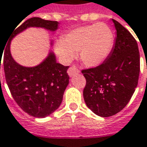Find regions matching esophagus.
<instances>
[{
  "mask_svg": "<svg viewBox=\"0 0 147 147\" xmlns=\"http://www.w3.org/2000/svg\"><path fill=\"white\" fill-rule=\"evenodd\" d=\"M67 73L70 76H73L75 75H77V74L80 73V70L78 68V66L76 65H74L72 66H71L68 71H67Z\"/></svg>",
  "mask_w": 147,
  "mask_h": 147,
  "instance_id": "obj_1",
  "label": "esophagus"
}]
</instances>
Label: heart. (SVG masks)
Wrapping results in <instances>:
<instances>
[{
    "label": "heart",
    "instance_id": "b5f03b06",
    "mask_svg": "<svg viewBox=\"0 0 147 147\" xmlns=\"http://www.w3.org/2000/svg\"><path fill=\"white\" fill-rule=\"evenodd\" d=\"M113 45V35L103 22L76 27L65 34L64 39L58 40L56 52L69 63L77 53H81L82 62L87 66H97L107 57Z\"/></svg>",
    "mask_w": 147,
    "mask_h": 147
}]
</instances>
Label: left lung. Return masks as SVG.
Here are the masks:
<instances>
[{
    "mask_svg": "<svg viewBox=\"0 0 147 147\" xmlns=\"http://www.w3.org/2000/svg\"><path fill=\"white\" fill-rule=\"evenodd\" d=\"M117 30L115 46L102 64L82 70L86 78L85 102L97 116L111 117L131 100L137 86L140 53L137 42L125 27L112 19Z\"/></svg>",
    "mask_w": 147,
    "mask_h": 147,
    "instance_id": "left-lung-1",
    "label": "left lung"
}]
</instances>
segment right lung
<instances>
[{
  "mask_svg": "<svg viewBox=\"0 0 147 147\" xmlns=\"http://www.w3.org/2000/svg\"><path fill=\"white\" fill-rule=\"evenodd\" d=\"M59 23L55 21H47L39 17L30 18L17 28L15 27V30L11 31L3 50L2 65L11 96L25 112L34 117H47L60 107L64 91L69 84L70 78L67 74L69 66L57 63L52 52H50L47 57L36 66H22L16 63L11 56V40L27 27H42L55 31ZM1 61V59L0 69Z\"/></svg>",
  "mask_w": 147,
  "mask_h": 147,
  "instance_id": "right-lung-1",
  "label": "right lung"
}]
</instances>
